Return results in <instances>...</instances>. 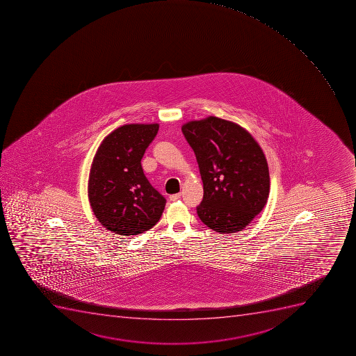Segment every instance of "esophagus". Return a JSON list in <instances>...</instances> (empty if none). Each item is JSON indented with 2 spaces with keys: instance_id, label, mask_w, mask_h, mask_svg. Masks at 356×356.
I'll return each instance as SVG.
<instances>
[{
  "instance_id": "1",
  "label": "esophagus",
  "mask_w": 356,
  "mask_h": 356,
  "mask_svg": "<svg viewBox=\"0 0 356 356\" xmlns=\"http://www.w3.org/2000/svg\"><path fill=\"white\" fill-rule=\"evenodd\" d=\"M180 196H181V194L180 193H178V194H173L170 195V201H177V200H179Z\"/></svg>"
}]
</instances>
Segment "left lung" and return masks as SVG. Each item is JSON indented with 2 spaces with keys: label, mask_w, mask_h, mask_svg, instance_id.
<instances>
[{
  "label": "left lung",
  "mask_w": 356,
  "mask_h": 356,
  "mask_svg": "<svg viewBox=\"0 0 356 356\" xmlns=\"http://www.w3.org/2000/svg\"><path fill=\"white\" fill-rule=\"evenodd\" d=\"M181 130L204 188L198 217L214 232H241L269 196V169L260 145L244 128L217 117L189 121Z\"/></svg>",
  "instance_id": "obj_1"
}]
</instances>
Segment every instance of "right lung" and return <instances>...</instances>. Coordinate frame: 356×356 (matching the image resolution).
<instances>
[{
  "mask_svg": "<svg viewBox=\"0 0 356 356\" xmlns=\"http://www.w3.org/2000/svg\"><path fill=\"white\" fill-rule=\"evenodd\" d=\"M159 124H124L103 139L88 180L90 207L103 227L117 235H139L161 218L165 198L143 171V155Z\"/></svg>",
  "mask_w": 356,
  "mask_h": 356,
  "instance_id": "right-lung-1",
  "label": "right lung"
}]
</instances>
